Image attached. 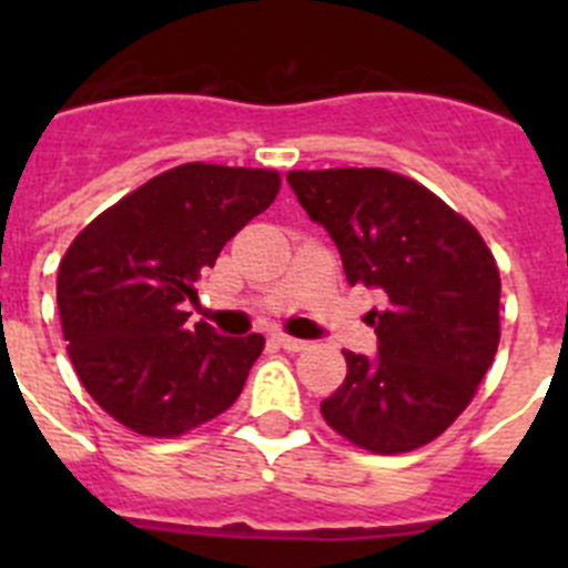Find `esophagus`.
Listing matches in <instances>:
<instances>
[{"label":"esophagus","mask_w":568,"mask_h":568,"mask_svg":"<svg viewBox=\"0 0 568 568\" xmlns=\"http://www.w3.org/2000/svg\"><path fill=\"white\" fill-rule=\"evenodd\" d=\"M275 341H278L287 353H301V349H307V341L293 338V335H275Z\"/></svg>","instance_id":"esophagus-1"}]
</instances>
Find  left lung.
<instances>
[{"mask_svg": "<svg viewBox=\"0 0 568 568\" xmlns=\"http://www.w3.org/2000/svg\"><path fill=\"white\" fill-rule=\"evenodd\" d=\"M287 182L333 235L346 281L386 298L366 313L378 355L346 349L321 415L366 453H413L455 424L498 353L495 255L464 215L393 170H290Z\"/></svg>", "mask_w": 568, "mask_h": 568, "instance_id": "obj_1", "label": "left lung"}]
</instances>
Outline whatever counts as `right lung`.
<instances>
[{
	"mask_svg": "<svg viewBox=\"0 0 568 568\" xmlns=\"http://www.w3.org/2000/svg\"><path fill=\"white\" fill-rule=\"evenodd\" d=\"M281 190L275 170L190 162L99 213L59 261L57 304L79 381L110 418L179 438L235 404L264 335L190 327L184 301Z\"/></svg>",
	"mask_w": 568,
	"mask_h": 568,
	"instance_id": "1",
	"label": "right lung"
}]
</instances>
